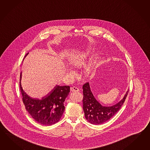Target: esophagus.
Here are the masks:
<instances>
[{
  "label": "esophagus",
  "instance_id": "obj_1",
  "mask_svg": "<svg viewBox=\"0 0 150 150\" xmlns=\"http://www.w3.org/2000/svg\"><path fill=\"white\" fill-rule=\"evenodd\" d=\"M70 90H71L72 92H73V91L74 92V91H79V89L77 88H76V87H73L70 88Z\"/></svg>",
  "mask_w": 150,
  "mask_h": 150
}]
</instances>
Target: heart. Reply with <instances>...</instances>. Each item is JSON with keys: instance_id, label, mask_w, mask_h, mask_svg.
I'll return each instance as SVG.
<instances>
[{"instance_id": "heart-1", "label": "heart", "mask_w": 150, "mask_h": 150, "mask_svg": "<svg viewBox=\"0 0 150 150\" xmlns=\"http://www.w3.org/2000/svg\"><path fill=\"white\" fill-rule=\"evenodd\" d=\"M90 50H88L86 52H84L79 56L74 57L70 61V63L74 67L76 68H80L82 67L86 63V60L87 59L88 55L89 54ZM90 67L88 68V70L90 71ZM70 73H72V70H69Z\"/></svg>"}]
</instances>
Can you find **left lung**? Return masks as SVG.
I'll return each mask as SVG.
<instances>
[{
	"instance_id": "8db88e82",
	"label": "left lung",
	"mask_w": 150,
	"mask_h": 150,
	"mask_svg": "<svg viewBox=\"0 0 150 150\" xmlns=\"http://www.w3.org/2000/svg\"><path fill=\"white\" fill-rule=\"evenodd\" d=\"M83 88V109L86 119L90 123L101 124L110 120L119 111L127 98L129 90L123 98L111 107H104L97 100L90 89L89 83H85Z\"/></svg>"
}]
</instances>
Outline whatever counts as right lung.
Masks as SVG:
<instances>
[{
    "label": "right lung",
    "mask_w": 150,
    "mask_h": 150,
    "mask_svg": "<svg viewBox=\"0 0 150 150\" xmlns=\"http://www.w3.org/2000/svg\"><path fill=\"white\" fill-rule=\"evenodd\" d=\"M21 73L20 88L23 101L30 116L38 123L45 125H51L59 122L64 111V102L70 92V87L57 85L41 100L32 98L27 95L21 87Z\"/></svg>",
    "instance_id": "obj_1"
}]
</instances>
